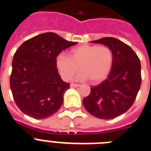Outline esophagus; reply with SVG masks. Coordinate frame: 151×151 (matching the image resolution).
Wrapping results in <instances>:
<instances>
[{
    "label": "esophagus",
    "mask_w": 151,
    "mask_h": 151,
    "mask_svg": "<svg viewBox=\"0 0 151 151\" xmlns=\"http://www.w3.org/2000/svg\"><path fill=\"white\" fill-rule=\"evenodd\" d=\"M80 85H78V84H73V83H71L70 84V87L71 88H78L79 87Z\"/></svg>",
    "instance_id": "1"
}]
</instances>
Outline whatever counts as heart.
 <instances>
[{
	"instance_id": "heart-1",
	"label": "heart",
	"mask_w": 151,
	"mask_h": 151,
	"mask_svg": "<svg viewBox=\"0 0 151 151\" xmlns=\"http://www.w3.org/2000/svg\"><path fill=\"white\" fill-rule=\"evenodd\" d=\"M113 62V52L110 47L89 45L71 49L69 57L62 53L56 58V66L63 79H71L80 67L82 71L76 79H91L93 83L101 82L107 76Z\"/></svg>"
}]
</instances>
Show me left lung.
<instances>
[{
    "mask_svg": "<svg viewBox=\"0 0 151 151\" xmlns=\"http://www.w3.org/2000/svg\"><path fill=\"white\" fill-rule=\"evenodd\" d=\"M111 49L113 62L107 78L97 86L82 103L88 112L101 119H112L132 106L141 84V63L129 45L115 38L91 41Z\"/></svg>",
    "mask_w": 151,
    "mask_h": 151,
    "instance_id": "8db88e82",
    "label": "left lung"
}]
</instances>
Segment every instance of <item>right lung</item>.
Listing matches in <instances>:
<instances>
[{
	"label": "right lung",
	"mask_w": 151,
	"mask_h": 151,
	"mask_svg": "<svg viewBox=\"0 0 151 151\" xmlns=\"http://www.w3.org/2000/svg\"><path fill=\"white\" fill-rule=\"evenodd\" d=\"M77 42L54 32L38 35L17 49L12 62L10 89L16 104L26 115L43 119L54 115L63 102L69 84L58 73L56 58Z\"/></svg>",
	"instance_id": "1"
}]
</instances>
